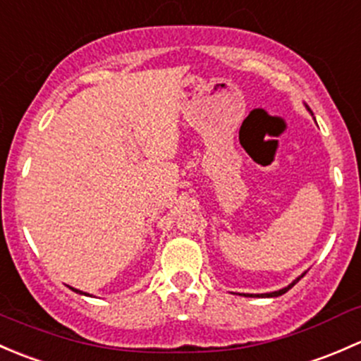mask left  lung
Here are the masks:
<instances>
[{
  "label": "left lung",
  "instance_id": "1",
  "mask_svg": "<svg viewBox=\"0 0 361 361\" xmlns=\"http://www.w3.org/2000/svg\"><path fill=\"white\" fill-rule=\"evenodd\" d=\"M305 108H307V111H309V113H312L311 110H309V106H307V104H305ZM304 274H305V272H304ZM304 274H302V276H304ZM302 276H298V278H297V279H295V281H292V283H290V285H288V286H285V288L278 290V292H271V293H257V295L250 293V295H245V297H279V295H283V293H286V292H288V290H290V288H292V286L295 285V283H297V281H298V279H300V278H302Z\"/></svg>",
  "mask_w": 361,
  "mask_h": 361
}]
</instances>
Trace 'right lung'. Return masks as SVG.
Returning <instances> with one entry per match:
<instances>
[{
	"label": "right lung",
	"instance_id": "add662e5",
	"mask_svg": "<svg viewBox=\"0 0 361 361\" xmlns=\"http://www.w3.org/2000/svg\"><path fill=\"white\" fill-rule=\"evenodd\" d=\"M69 288L73 290V292H76V293H80V295H87V293H83V292H80V290H76V288H73V286H69Z\"/></svg>",
	"mask_w": 361,
	"mask_h": 361
}]
</instances>
